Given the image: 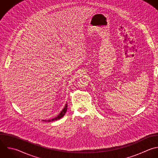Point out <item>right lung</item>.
<instances>
[{
	"instance_id": "add662e5",
	"label": "right lung",
	"mask_w": 158,
	"mask_h": 158,
	"mask_svg": "<svg viewBox=\"0 0 158 158\" xmlns=\"http://www.w3.org/2000/svg\"><path fill=\"white\" fill-rule=\"evenodd\" d=\"M67 104H65V107H64V108L63 109V110L60 112V113L56 117H55V118H52V119H51V120H48V122H51V121H54V120H58V119H60V118H62L64 115H65V114L66 113V112H67ZM43 121H44V122H46V120H43Z\"/></svg>"
}]
</instances>
